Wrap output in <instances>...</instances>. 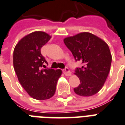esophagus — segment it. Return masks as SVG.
Listing matches in <instances>:
<instances>
[{"instance_id":"34e87169","label":"esophagus","mask_w":125,"mask_h":125,"mask_svg":"<svg viewBox=\"0 0 125 125\" xmlns=\"http://www.w3.org/2000/svg\"><path fill=\"white\" fill-rule=\"evenodd\" d=\"M63 73L64 74H65V76H71V72L69 70V68H65L63 70Z\"/></svg>"}]
</instances>
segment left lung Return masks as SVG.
<instances>
[{"instance_id":"8db88e82","label":"left lung","mask_w":125,"mask_h":125,"mask_svg":"<svg viewBox=\"0 0 125 125\" xmlns=\"http://www.w3.org/2000/svg\"><path fill=\"white\" fill-rule=\"evenodd\" d=\"M76 61L82 62L75 74L80 84L74 91L80 96H92L102 88L110 70L112 57L109 46L96 35L82 32L64 39Z\"/></svg>"}]
</instances>
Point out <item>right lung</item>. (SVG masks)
Segmentation results:
<instances>
[{"mask_svg":"<svg viewBox=\"0 0 125 125\" xmlns=\"http://www.w3.org/2000/svg\"><path fill=\"white\" fill-rule=\"evenodd\" d=\"M51 38L43 31H34L27 35L18 43L13 53V64L18 79L31 97L37 100L52 97L61 70L46 68L41 47Z\"/></svg>","mask_w":125,"mask_h":125,"instance_id":"1","label":"right lung"}]
</instances>
